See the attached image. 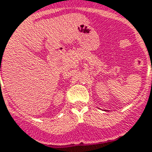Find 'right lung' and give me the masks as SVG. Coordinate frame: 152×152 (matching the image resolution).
<instances>
[{
	"label": "right lung",
	"instance_id": "right-lung-1",
	"mask_svg": "<svg viewBox=\"0 0 152 152\" xmlns=\"http://www.w3.org/2000/svg\"><path fill=\"white\" fill-rule=\"evenodd\" d=\"M0 68H1V67H0ZM0 71H1V70H0Z\"/></svg>",
	"mask_w": 152,
	"mask_h": 152
}]
</instances>
